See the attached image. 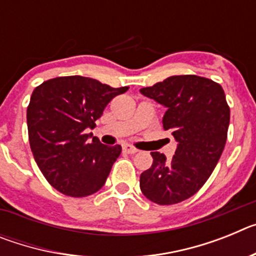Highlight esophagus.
Wrapping results in <instances>:
<instances>
[{"instance_id": "34e87169", "label": "esophagus", "mask_w": 256, "mask_h": 256, "mask_svg": "<svg viewBox=\"0 0 256 256\" xmlns=\"http://www.w3.org/2000/svg\"><path fill=\"white\" fill-rule=\"evenodd\" d=\"M123 150L126 151V154H136V152H138V150H137V148H133L132 144H123Z\"/></svg>"}]
</instances>
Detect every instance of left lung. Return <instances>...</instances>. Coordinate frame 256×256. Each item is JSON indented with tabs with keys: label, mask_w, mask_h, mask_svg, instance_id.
<instances>
[{
	"label": "left lung",
	"mask_w": 256,
	"mask_h": 256,
	"mask_svg": "<svg viewBox=\"0 0 256 256\" xmlns=\"http://www.w3.org/2000/svg\"><path fill=\"white\" fill-rule=\"evenodd\" d=\"M166 108L162 126L177 141L170 160L158 151L140 177L141 191L159 205L178 204L204 186L227 141L230 108L220 84L198 76H173L140 90Z\"/></svg>",
	"instance_id": "obj_1"
}]
</instances>
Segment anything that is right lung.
I'll list each match as a JSON object with an SVG mask.
<instances>
[{"instance_id":"add662e5","label":"right lung","mask_w":256,"mask_h":256,"mask_svg":"<svg viewBox=\"0 0 256 256\" xmlns=\"http://www.w3.org/2000/svg\"><path fill=\"white\" fill-rule=\"evenodd\" d=\"M126 91L80 76L50 79L33 91L26 110L29 144L54 188L84 198L105 184L122 146H106L86 130H94L106 105Z\"/></svg>"}]
</instances>
